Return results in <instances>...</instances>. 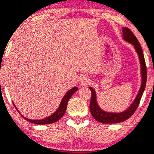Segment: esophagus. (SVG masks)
Wrapping results in <instances>:
<instances>
[{
	"label": "esophagus",
	"mask_w": 154,
	"mask_h": 154,
	"mask_svg": "<svg viewBox=\"0 0 154 154\" xmlns=\"http://www.w3.org/2000/svg\"><path fill=\"white\" fill-rule=\"evenodd\" d=\"M90 83L91 80L89 79V77H86V76H84V77H83L80 79V84L83 85V86H87Z\"/></svg>",
	"instance_id": "esophagus-1"
}]
</instances>
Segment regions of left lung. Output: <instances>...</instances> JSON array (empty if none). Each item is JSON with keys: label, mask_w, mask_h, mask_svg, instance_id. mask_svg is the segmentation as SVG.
<instances>
[{"label": "left lung", "mask_w": 154, "mask_h": 154, "mask_svg": "<svg viewBox=\"0 0 154 154\" xmlns=\"http://www.w3.org/2000/svg\"><path fill=\"white\" fill-rule=\"evenodd\" d=\"M123 39L125 41H128V42L131 43L133 44L135 47V50L138 53V56H139L140 63H141V77H142V83H141V89H140L139 92H138V95H137L136 98L135 99L134 102L132 103V105L130 106L129 109L125 110L124 112L118 113H108V112H105L104 110H101L99 107H98V104L96 101V95H95V92L92 88L89 87V89L92 92V96H91L90 104H89V109H90V112L92 113V117L97 120V121L100 122L101 123H121V122L125 121L127 119L133 114L135 112V110L138 108V105H139L140 101H141V96L143 95L144 89L146 86V83H147V67H146L145 60H144V53H143L142 49H141V45H140L139 42H138V39L135 36V34L132 33L129 28H123Z\"/></svg>", "instance_id": "left-lung-1"}]
</instances>
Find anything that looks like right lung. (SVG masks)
Returning <instances> with one entry per match:
<instances>
[{"label": "right lung", "mask_w": 154, "mask_h": 154, "mask_svg": "<svg viewBox=\"0 0 154 154\" xmlns=\"http://www.w3.org/2000/svg\"><path fill=\"white\" fill-rule=\"evenodd\" d=\"M77 89H78V88L77 87H74L71 89H70V90L65 94L64 98H62V101H61V104L60 105H59L58 110H56L53 114H52L51 116H50V117H47V118L43 119V120H29V119L25 118V117H24L23 116H22V117H23L25 120H28V121L31 122V123H34V124L45 125V124H50V123H56V122H57L58 120H60V119L64 116V114H65V110H66V108H67V104H68V100L70 99V98L72 96L73 94H74ZM15 107H16V106H15Z\"/></svg>", "instance_id": "right-lung-1"}]
</instances>
